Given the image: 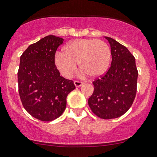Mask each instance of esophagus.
Listing matches in <instances>:
<instances>
[{"instance_id": "34e87169", "label": "esophagus", "mask_w": 157, "mask_h": 157, "mask_svg": "<svg viewBox=\"0 0 157 157\" xmlns=\"http://www.w3.org/2000/svg\"><path fill=\"white\" fill-rule=\"evenodd\" d=\"M82 84H83V82H81V81H79V80L75 81V85L76 87H80L81 86H82Z\"/></svg>"}]
</instances>
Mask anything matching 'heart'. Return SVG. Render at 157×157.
<instances>
[{
  "instance_id": "b5f03b06",
  "label": "heart",
  "mask_w": 157,
  "mask_h": 157,
  "mask_svg": "<svg viewBox=\"0 0 157 157\" xmlns=\"http://www.w3.org/2000/svg\"><path fill=\"white\" fill-rule=\"evenodd\" d=\"M55 56V64L65 77H71L77 71V63L90 77L95 78L106 72L111 60L109 46L96 39L71 41Z\"/></svg>"
}]
</instances>
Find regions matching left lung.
Returning <instances> with one entry per match:
<instances>
[{
    "instance_id": "8db88e82",
    "label": "left lung",
    "mask_w": 157,
    "mask_h": 157,
    "mask_svg": "<svg viewBox=\"0 0 157 157\" xmlns=\"http://www.w3.org/2000/svg\"><path fill=\"white\" fill-rule=\"evenodd\" d=\"M111 66L105 75L93 82L94 92L89 99L92 112L101 119L117 118L131 108L136 93L138 71L135 58L125 46L111 37Z\"/></svg>"
}]
</instances>
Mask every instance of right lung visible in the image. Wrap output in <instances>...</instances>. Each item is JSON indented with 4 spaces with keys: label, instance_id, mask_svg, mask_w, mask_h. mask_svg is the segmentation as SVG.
<instances>
[{
    "label": "right lung",
    "instance_id": "right-lung-1",
    "mask_svg": "<svg viewBox=\"0 0 157 157\" xmlns=\"http://www.w3.org/2000/svg\"><path fill=\"white\" fill-rule=\"evenodd\" d=\"M63 39L48 35L30 45L21 56L17 72L20 98L26 111L41 121L61 116L66 97L75 89L72 80L60 75L55 53Z\"/></svg>",
    "mask_w": 157,
    "mask_h": 157
}]
</instances>
